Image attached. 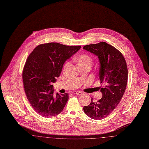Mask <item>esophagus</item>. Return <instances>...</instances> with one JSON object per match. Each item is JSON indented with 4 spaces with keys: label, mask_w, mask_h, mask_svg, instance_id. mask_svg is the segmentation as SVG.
<instances>
[{
    "label": "esophagus",
    "mask_w": 149,
    "mask_h": 149,
    "mask_svg": "<svg viewBox=\"0 0 149 149\" xmlns=\"http://www.w3.org/2000/svg\"><path fill=\"white\" fill-rule=\"evenodd\" d=\"M72 93L73 94H77V95H81V94H83V92H80V91H74V92H72Z\"/></svg>",
    "instance_id": "obj_1"
}]
</instances>
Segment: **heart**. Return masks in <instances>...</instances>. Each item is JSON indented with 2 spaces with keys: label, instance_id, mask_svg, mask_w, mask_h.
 I'll return each instance as SVG.
<instances>
[{
  "label": "heart",
  "instance_id": "b5f03b06",
  "mask_svg": "<svg viewBox=\"0 0 149 149\" xmlns=\"http://www.w3.org/2000/svg\"><path fill=\"white\" fill-rule=\"evenodd\" d=\"M77 64L79 68L84 66H88L91 68L93 64L92 58L86 54H81L78 56L77 57ZM69 64V61H67L65 64H64V69L66 67H67V66Z\"/></svg>",
  "mask_w": 149,
  "mask_h": 149
}]
</instances>
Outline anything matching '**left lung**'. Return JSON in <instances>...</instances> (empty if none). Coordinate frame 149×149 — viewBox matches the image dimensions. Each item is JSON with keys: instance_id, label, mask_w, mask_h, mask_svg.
<instances>
[{"instance_id": "8db88e82", "label": "left lung", "mask_w": 149, "mask_h": 149, "mask_svg": "<svg viewBox=\"0 0 149 149\" xmlns=\"http://www.w3.org/2000/svg\"><path fill=\"white\" fill-rule=\"evenodd\" d=\"M83 49L99 60V79L104 85L100 88L102 97L97 102L92 98L83 110L92 119L99 120L111 113L123 97L127 83V65L120 52L105 42L86 45Z\"/></svg>"}]
</instances>
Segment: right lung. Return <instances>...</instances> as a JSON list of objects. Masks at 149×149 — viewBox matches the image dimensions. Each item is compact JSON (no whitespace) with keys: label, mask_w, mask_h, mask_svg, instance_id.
Wrapping results in <instances>:
<instances>
[{"label":"right lung","mask_w":149,"mask_h":149,"mask_svg":"<svg viewBox=\"0 0 149 149\" xmlns=\"http://www.w3.org/2000/svg\"><path fill=\"white\" fill-rule=\"evenodd\" d=\"M80 46L58 43L40 45L29 55L23 71V81L27 99L36 112L44 117L60 113L68 99V94H54L55 83L65 61L80 49Z\"/></svg>","instance_id":"right-lung-1"}]
</instances>
